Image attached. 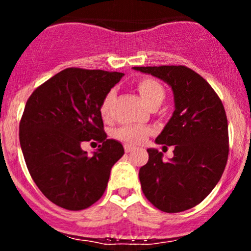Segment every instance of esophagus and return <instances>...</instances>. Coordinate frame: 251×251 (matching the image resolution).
Returning <instances> with one entry per match:
<instances>
[{
	"mask_svg": "<svg viewBox=\"0 0 251 251\" xmlns=\"http://www.w3.org/2000/svg\"><path fill=\"white\" fill-rule=\"evenodd\" d=\"M124 149H125L126 153H128V152H132V151H133V150H134L133 146L127 145V144H125V145H124Z\"/></svg>",
	"mask_w": 251,
	"mask_h": 251,
	"instance_id": "1",
	"label": "esophagus"
}]
</instances>
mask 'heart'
<instances>
[{
    "instance_id": "heart-1",
    "label": "heart",
    "mask_w": 251,
    "mask_h": 251,
    "mask_svg": "<svg viewBox=\"0 0 251 251\" xmlns=\"http://www.w3.org/2000/svg\"><path fill=\"white\" fill-rule=\"evenodd\" d=\"M137 91L139 96L142 97L143 101L149 106L150 108L158 107L163 100L165 99V88L159 81L152 77H143V79L137 81ZM116 93L113 89L108 91L102 98L101 102H100L99 111L100 114L103 119H108L111 116V108L113 105ZM152 129L148 126H140V125H126L122 126L116 131L117 139L125 142L126 144H131V145H139L144 140L146 139L148 135L151 134Z\"/></svg>"
}]
</instances>
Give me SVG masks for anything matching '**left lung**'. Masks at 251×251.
I'll return each mask as SVG.
<instances>
[{"label":"left lung","mask_w":251,"mask_h":251,"mask_svg":"<svg viewBox=\"0 0 251 251\" xmlns=\"http://www.w3.org/2000/svg\"><path fill=\"white\" fill-rule=\"evenodd\" d=\"M168 82L176 109L155 143L175 145L174 158L149 149L139 170L145 197L160 211L175 214L200 204L221 179L229 154L227 119L210 83L186 66L134 67ZM166 148V146H164Z\"/></svg>","instance_id":"8db88e82"}]
</instances>
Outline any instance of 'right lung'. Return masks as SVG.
<instances>
[{
  "label": "right lung",
  "instance_id": "right-lung-1",
  "mask_svg": "<svg viewBox=\"0 0 251 251\" xmlns=\"http://www.w3.org/2000/svg\"><path fill=\"white\" fill-rule=\"evenodd\" d=\"M118 72L66 68L28 98L20 122V144L28 171L51 203L72 211L101 198L112 166L124 154L119 142L107 139L99 106L120 81ZM83 141L100 144L93 156Z\"/></svg>",
  "mask_w": 251,
  "mask_h": 251
}]
</instances>
